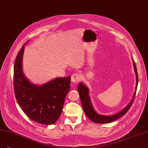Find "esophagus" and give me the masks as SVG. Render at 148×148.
Wrapping results in <instances>:
<instances>
[{
  "instance_id": "1",
  "label": "esophagus",
  "mask_w": 148,
  "mask_h": 148,
  "mask_svg": "<svg viewBox=\"0 0 148 148\" xmlns=\"http://www.w3.org/2000/svg\"><path fill=\"white\" fill-rule=\"evenodd\" d=\"M81 79V76L79 73H73L71 76V81L74 84L78 83Z\"/></svg>"
}]
</instances>
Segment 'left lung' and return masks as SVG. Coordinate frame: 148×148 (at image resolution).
<instances>
[{
	"label": "left lung",
	"instance_id": "obj_1",
	"mask_svg": "<svg viewBox=\"0 0 148 148\" xmlns=\"http://www.w3.org/2000/svg\"><path fill=\"white\" fill-rule=\"evenodd\" d=\"M133 62H134V67L135 72L136 74V90L134 93L133 99H132V100H131L130 103L127 105L125 108H124L123 110L121 111L120 112H119V113H118L116 114L112 115V116H103V115H100V114H99L98 113H97L95 111V110H94L92 105L91 101L89 96L88 88L82 83H79L78 86V90L80 96L81 104H82L83 108L86 115L87 116V117L90 120L94 122V123H99V124L109 123H111V122H113L114 121H116V119L120 118L121 117L124 116L127 112L129 111L134 100L137 86H138V73H137L136 64L134 61H133Z\"/></svg>",
	"mask_w": 148,
	"mask_h": 148
}]
</instances>
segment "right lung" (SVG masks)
<instances>
[{
  "instance_id": "right-lung-1",
  "label": "right lung",
  "mask_w": 148,
  "mask_h": 148,
  "mask_svg": "<svg viewBox=\"0 0 148 148\" xmlns=\"http://www.w3.org/2000/svg\"><path fill=\"white\" fill-rule=\"evenodd\" d=\"M24 45L19 51L14 65L15 97L20 107L30 119L42 124H53L62 113L65 97L70 88V76L55 78L41 86L30 83L22 69Z\"/></svg>"
}]
</instances>
